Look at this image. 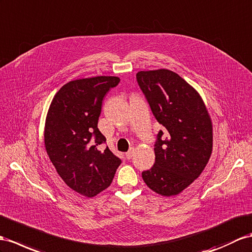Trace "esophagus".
<instances>
[{"label": "esophagus", "instance_id": "obj_1", "mask_svg": "<svg viewBox=\"0 0 252 252\" xmlns=\"http://www.w3.org/2000/svg\"><path fill=\"white\" fill-rule=\"evenodd\" d=\"M134 153H135L134 148H130V150H128V151L126 153V158L127 159H131V158H133V156H134Z\"/></svg>", "mask_w": 252, "mask_h": 252}]
</instances>
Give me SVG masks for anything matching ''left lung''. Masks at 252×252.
<instances>
[{
	"mask_svg": "<svg viewBox=\"0 0 252 252\" xmlns=\"http://www.w3.org/2000/svg\"><path fill=\"white\" fill-rule=\"evenodd\" d=\"M136 79L154 117L166 128L158 134L154 165L141 176L158 195L176 196L201 175L211 158V117L201 95L173 71H139Z\"/></svg>",
	"mask_w": 252,
	"mask_h": 252,
	"instance_id": "obj_1",
	"label": "left lung"
}]
</instances>
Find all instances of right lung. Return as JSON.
Instances as JSON below:
<instances>
[{
    "label": "right lung",
    "instance_id": "right-lung-1",
    "mask_svg": "<svg viewBox=\"0 0 252 252\" xmlns=\"http://www.w3.org/2000/svg\"><path fill=\"white\" fill-rule=\"evenodd\" d=\"M118 76L70 81L51 102L44 126V146L57 173L71 189L92 198L111 185L121 159L106 147L98 128L102 101L117 86Z\"/></svg>",
    "mask_w": 252,
    "mask_h": 252
}]
</instances>
